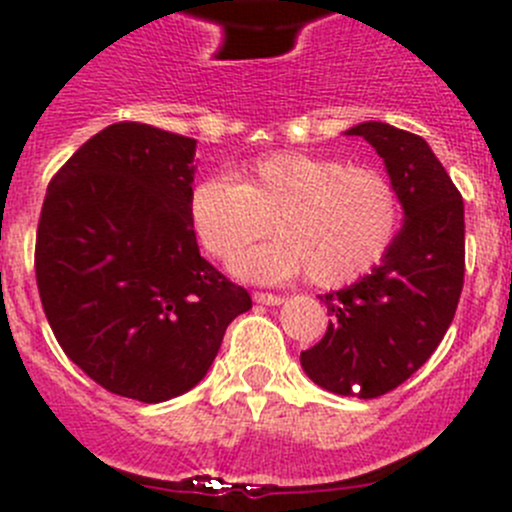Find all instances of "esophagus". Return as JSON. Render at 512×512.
<instances>
[{
  "label": "esophagus",
  "mask_w": 512,
  "mask_h": 512,
  "mask_svg": "<svg viewBox=\"0 0 512 512\" xmlns=\"http://www.w3.org/2000/svg\"><path fill=\"white\" fill-rule=\"evenodd\" d=\"M252 299H255L257 304H270V307L285 302V297H280V294H272V292H255L252 294Z\"/></svg>",
  "instance_id": "obj_1"
}]
</instances>
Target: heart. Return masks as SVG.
<instances>
[{"label":"heart","mask_w":512,"mask_h":512,"mask_svg":"<svg viewBox=\"0 0 512 512\" xmlns=\"http://www.w3.org/2000/svg\"><path fill=\"white\" fill-rule=\"evenodd\" d=\"M190 223L215 260H232L272 230L277 240L235 262L255 282H285L307 272L317 287H342L374 270L401 227V200L381 170L347 160L280 151L250 160L237 180L195 183Z\"/></svg>","instance_id":"obj_1"}]
</instances>
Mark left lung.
I'll use <instances>...</instances> for the list:
<instances>
[{
  "instance_id": "1",
  "label": "left lung",
  "mask_w": 512,
  "mask_h": 512,
  "mask_svg": "<svg viewBox=\"0 0 512 512\" xmlns=\"http://www.w3.org/2000/svg\"><path fill=\"white\" fill-rule=\"evenodd\" d=\"M347 136H361L384 158L404 225L369 275L319 294L327 334L299 361L332 394L376 399L421 369L451 327L466 272V223L461 193L421 136L381 121L359 123Z\"/></svg>"
}]
</instances>
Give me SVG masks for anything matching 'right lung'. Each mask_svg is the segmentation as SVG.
I'll use <instances>...</instances> for the list:
<instances>
[{"instance_id": "add662e5", "label": "right lung", "mask_w": 512, "mask_h": 512, "mask_svg": "<svg viewBox=\"0 0 512 512\" xmlns=\"http://www.w3.org/2000/svg\"><path fill=\"white\" fill-rule=\"evenodd\" d=\"M198 141L113 123L46 188L36 285L66 356L106 391L160 404L193 389L247 289L200 257L188 200Z\"/></svg>"}]
</instances>
